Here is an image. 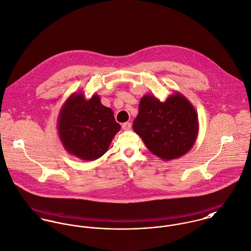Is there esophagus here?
<instances>
[{"instance_id":"esophagus-1","label":"esophagus","mask_w":251,"mask_h":251,"mask_svg":"<svg viewBox=\"0 0 251 251\" xmlns=\"http://www.w3.org/2000/svg\"><path fill=\"white\" fill-rule=\"evenodd\" d=\"M122 127H123L124 130H129V129L131 128V124L128 123V122H127V123H125V124H123Z\"/></svg>"}]
</instances>
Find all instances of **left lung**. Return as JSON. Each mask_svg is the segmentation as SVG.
Masks as SVG:
<instances>
[{
    "instance_id": "1",
    "label": "left lung",
    "mask_w": 251,
    "mask_h": 251,
    "mask_svg": "<svg viewBox=\"0 0 251 251\" xmlns=\"http://www.w3.org/2000/svg\"><path fill=\"white\" fill-rule=\"evenodd\" d=\"M198 113L190 100L176 91L162 102L145 95L139 103L133 129L154 155L165 161L187 153L199 135Z\"/></svg>"
}]
</instances>
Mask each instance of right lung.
<instances>
[{"mask_svg": "<svg viewBox=\"0 0 251 251\" xmlns=\"http://www.w3.org/2000/svg\"><path fill=\"white\" fill-rule=\"evenodd\" d=\"M120 129L112 109L101 104L98 94L88 100L83 92L72 94L57 119L58 136L64 149L85 161L101 157Z\"/></svg>", "mask_w": 251, "mask_h": 251, "instance_id": "obj_1", "label": "right lung"}]
</instances>
